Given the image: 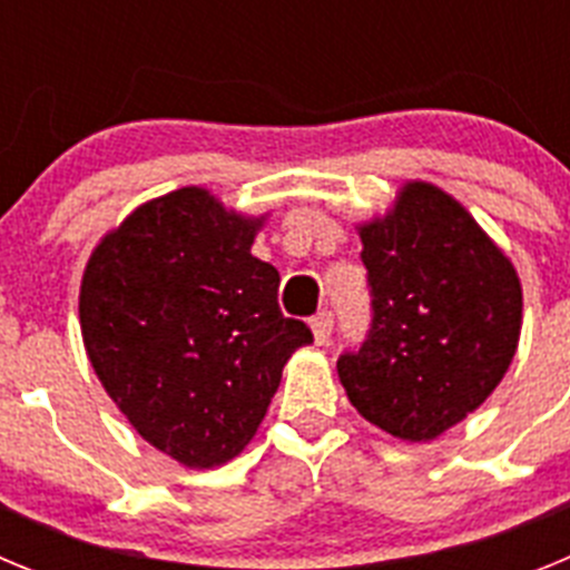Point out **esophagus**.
<instances>
[{"mask_svg": "<svg viewBox=\"0 0 570 570\" xmlns=\"http://www.w3.org/2000/svg\"><path fill=\"white\" fill-rule=\"evenodd\" d=\"M311 331H314V342L316 345H328L331 342V331H334V316L328 311H322L311 320Z\"/></svg>", "mask_w": 570, "mask_h": 570, "instance_id": "esophagus-1", "label": "esophagus"}]
</instances>
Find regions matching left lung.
<instances>
[{
    "label": "left lung",
    "instance_id": "left-lung-1",
    "mask_svg": "<svg viewBox=\"0 0 570 570\" xmlns=\"http://www.w3.org/2000/svg\"><path fill=\"white\" fill-rule=\"evenodd\" d=\"M374 328L336 362L351 405L402 442H431L473 414L511 367L522 282L465 205L405 179L385 214L356 223Z\"/></svg>",
    "mask_w": 570,
    "mask_h": 570
}]
</instances>
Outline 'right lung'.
I'll list each match as a JSON object with an SVG mask.
<instances>
[{
	"instance_id": "right-lung-1",
	"label": "right lung",
	"mask_w": 570,
	"mask_h": 570,
	"mask_svg": "<svg viewBox=\"0 0 570 570\" xmlns=\"http://www.w3.org/2000/svg\"><path fill=\"white\" fill-rule=\"evenodd\" d=\"M268 216L188 185L130 210L85 262L94 374L136 434L185 468L239 456L285 362L314 342L276 305L279 271L250 254Z\"/></svg>"
}]
</instances>
